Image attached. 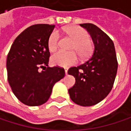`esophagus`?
<instances>
[{
  "mask_svg": "<svg viewBox=\"0 0 131 131\" xmlns=\"http://www.w3.org/2000/svg\"><path fill=\"white\" fill-rule=\"evenodd\" d=\"M65 74L67 75V68H65Z\"/></svg>",
  "mask_w": 131,
  "mask_h": 131,
  "instance_id": "1",
  "label": "esophagus"
}]
</instances>
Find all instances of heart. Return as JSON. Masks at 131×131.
Here are the masks:
<instances>
[{
	"instance_id": "1",
	"label": "heart",
	"mask_w": 131,
	"mask_h": 131,
	"mask_svg": "<svg viewBox=\"0 0 131 131\" xmlns=\"http://www.w3.org/2000/svg\"><path fill=\"white\" fill-rule=\"evenodd\" d=\"M64 30L74 40V42L72 45L71 49L77 51L79 55L82 58L88 56L91 52L89 35L88 32L83 28L75 25L65 27ZM58 40V31L56 30H53L50 34L48 40V47L50 51L52 52L57 49ZM51 61L53 65L67 67L75 64L77 61V54L73 52H67L62 50H59L52 56Z\"/></svg>"
}]
</instances>
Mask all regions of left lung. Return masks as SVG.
<instances>
[{"label":"left lung","instance_id":"8db88e82","mask_svg":"<svg viewBox=\"0 0 131 131\" xmlns=\"http://www.w3.org/2000/svg\"><path fill=\"white\" fill-rule=\"evenodd\" d=\"M90 33L94 49L84 64L70 67L75 85L68 90L70 99L79 106H91L103 101L110 92L117 73L118 62L113 40L91 23L80 24Z\"/></svg>","mask_w":131,"mask_h":131}]
</instances>
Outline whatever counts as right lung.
<instances>
[{"mask_svg": "<svg viewBox=\"0 0 131 131\" xmlns=\"http://www.w3.org/2000/svg\"><path fill=\"white\" fill-rule=\"evenodd\" d=\"M54 28V25L46 24L31 25L16 38L7 55L9 84L15 96L25 105L45 103L54 85L64 77L63 68L48 67V40Z\"/></svg>", "mask_w": 131, "mask_h": 131, "instance_id": "1", "label": "right lung"}]
</instances>
